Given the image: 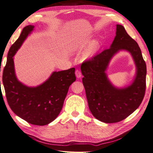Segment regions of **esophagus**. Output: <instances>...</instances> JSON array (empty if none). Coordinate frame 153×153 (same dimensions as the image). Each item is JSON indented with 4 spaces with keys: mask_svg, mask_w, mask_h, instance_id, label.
<instances>
[{
    "mask_svg": "<svg viewBox=\"0 0 153 153\" xmlns=\"http://www.w3.org/2000/svg\"><path fill=\"white\" fill-rule=\"evenodd\" d=\"M75 74H76V76L77 78H81L82 74H81V72L79 71V70H77L76 72H75Z\"/></svg>",
    "mask_w": 153,
    "mask_h": 153,
    "instance_id": "1",
    "label": "esophagus"
}]
</instances>
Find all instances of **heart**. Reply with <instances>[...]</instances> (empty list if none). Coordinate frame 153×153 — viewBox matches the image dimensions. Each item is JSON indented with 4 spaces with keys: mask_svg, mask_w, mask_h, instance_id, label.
<instances>
[{
    "mask_svg": "<svg viewBox=\"0 0 153 153\" xmlns=\"http://www.w3.org/2000/svg\"><path fill=\"white\" fill-rule=\"evenodd\" d=\"M79 43H74V44L72 45V48L74 50H76L78 47H79ZM97 42H95L94 43V44L92 45V46L90 48L87 52H86L85 53H84V56H83V57L85 59H90L91 57H92V56H93V54L94 53L95 51L96 50V48H97Z\"/></svg>",
    "mask_w": 153,
    "mask_h": 153,
    "instance_id": "heart-1",
    "label": "heart"
}]
</instances>
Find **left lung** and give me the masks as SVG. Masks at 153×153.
<instances>
[{
    "instance_id": "1",
    "label": "left lung",
    "mask_w": 153,
    "mask_h": 153,
    "mask_svg": "<svg viewBox=\"0 0 153 153\" xmlns=\"http://www.w3.org/2000/svg\"><path fill=\"white\" fill-rule=\"evenodd\" d=\"M116 26V36L110 48L81 66L90 111L97 120L107 123L118 122L134 112L143 99L146 86V64L138 43L123 26ZM121 51L130 53L136 73L130 84L118 88L109 79L107 70L111 59Z\"/></svg>"
}]
</instances>
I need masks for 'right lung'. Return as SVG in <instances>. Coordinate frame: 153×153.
<instances>
[{
    "instance_id": "add662e5",
    "label": "right lung",
    "mask_w": 153,
    "mask_h": 153,
    "mask_svg": "<svg viewBox=\"0 0 153 153\" xmlns=\"http://www.w3.org/2000/svg\"><path fill=\"white\" fill-rule=\"evenodd\" d=\"M35 26L25 27L7 53L2 74L7 103L12 111L29 123L48 125L56 118L62 108L68 88L76 81L75 68L52 73L42 83L29 87L18 79L15 74L14 56L32 33Z\"/></svg>"
}]
</instances>
